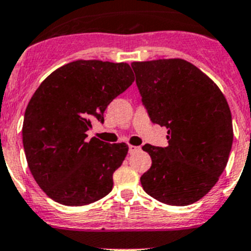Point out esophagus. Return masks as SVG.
<instances>
[{"label": "esophagus", "mask_w": 251, "mask_h": 251, "mask_svg": "<svg viewBox=\"0 0 251 251\" xmlns=\"http://www.w3.org/2000/svg\"><path fill=\"white\" fill-rule=\"evenodd\" d=\"M140 151V146H135V145H129V153H134Z\"/></svg>", "instance_id": "obj_1"}]
</instances>
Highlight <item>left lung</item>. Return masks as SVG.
<instances>
[{
  "label": "left lung",
  "instance_id": "8db88e82",
  "mask_svg": "<svg viewBox=\"0 0 251 251\" xmlns=\"http://www.w3.org/2000/svg\"><path fill=\"white\" fill-rule=\"evenodd\" d=\"M131 68L151 122L168 129V146H143L152 161L140 178L143 189L163 204H193L212 189L227 166L233 143L227 100L184 59L133 62Z\"/></svg>",
  "mask_w": 251,
  "mask_h": 251
}]
</instances>
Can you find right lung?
<instances>
[{
    "label": "right lung",
    "instance_id": "obj_1",
    "mask_svg": "<svg viewBox=\"0 0 251 251\" xmlns=\"http://www.w3.org/2000/svg\"><path fill=\"white\" fill-rule=\"evenodd\" d=\"M133 81L128 63L79 59L52 72L36 89L22 133L29 170L47 197L83 206L112 190L128 145L88 141L86 131L93 121L103 123L111 101Z\"/></svg>",
    "mask_w": 251,
    "mask_h": 251
}]
</instances>
